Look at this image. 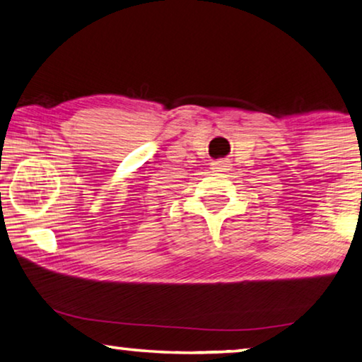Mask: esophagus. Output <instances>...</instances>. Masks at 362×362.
Wrapping results in <instances>:
<instances>
[{
    "mask_svg": "<svg viewBox=\"0 0 362 362\" xmlns=\"http://www.w3.org/2000/svg\"><path fill=\"white\" fill-rule=\"evenodd\" d=\"M213 169L216 172H226L229 169V160H226V159L216 160V163H213Z\"/></svg>",
    "mask_w": 362,
    "mask_h": 362,
    "instance_id": "1",
    "label": "esophagus"
}]
</instances>
